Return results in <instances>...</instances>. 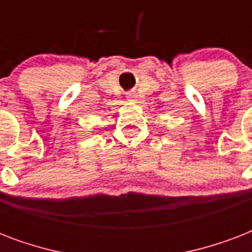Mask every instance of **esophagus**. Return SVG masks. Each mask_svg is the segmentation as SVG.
I'll list each match as a JSON object with an SVG mask.
<instances>
[{"label":"esophagus","instance_id":"obj_1","mask_svg":"<svg viewBox=\"0 0 252 252\" xmlns=\"http://www.w3.org/2000/svg\"><path fill=\"white\" fill-rule=\"evenodd\" d=\"M126 99L130 100V102H134V100H136V94H134V93H128V94H126Z\"/></svg>","mask_w":252,"mask_h":252}]
</instances>
